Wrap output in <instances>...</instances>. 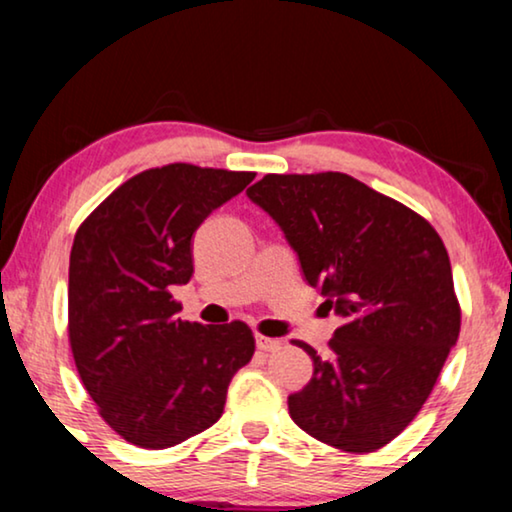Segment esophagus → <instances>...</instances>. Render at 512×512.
I'll use <instances>...</instances> for the list:
<instances>
[{
  "instance_id": "34e87169",
  "label": "esophagus",
  "mask_w": 512,
  "mask_h": 512,
  "mask_svg": "<svg viewBox=\"0 0 512 512\" xmlns=\"http://www.w3.org/2000/svg\"><path fill=\"white\" fill-rule=\"evenodd\" d=\"M279 345H282V342H279V340L265 338V335H256L258 352H275V349H279Z\"/></svg>"
}]
</instances>
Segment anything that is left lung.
Segmentation results:
<instances>
[{"label":"left lung","mask_w":512,"mask_h":512,"mask_svg":"<svg viewBox=\"0 0 512 512\" xmlns=\"http://www.w3.org/2000/svg\"><path fill=\"white\" fill-rule=\"evenodd\" d=\"M247 195L345 319L326 359L296 340L314 373L289 396L291 419L338 450H380L417 417L457 345L461 307L443 240L424 216L342 172L265 174Z\"/></svg>","instance_id":"left-lung-1"}]
</instances>
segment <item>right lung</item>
Returning a JSON list of instances; mask_svg holds the SVG:
<instances>
[{
	"mask_svg": "<svg viewBox=\"0 0 512 512\" xmlns=\"http://www.w3.org/2000/svg\"><path fill=\"white\" fill-rule=\"evenodd\" d=\"M256 172L172 163L125 181L93 209L69 254V345L97 412L128 443L165 450L219 422L254 356L244 321L177 317L170 286L193 275L200 223Z\"/></svg>",
	"mask_w": 512,
	"mask_h": 512,
	"instance_id": "right-lung-1",
	"label": "right lung"
}]
</instances>
